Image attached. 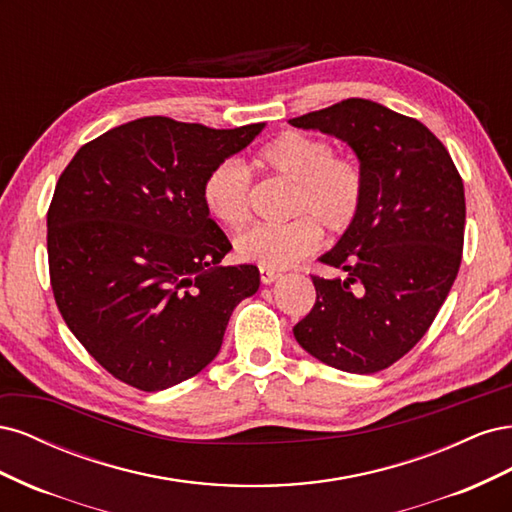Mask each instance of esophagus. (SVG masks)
<instances>
[{
  "label": "esophagus",
  "mask_w": 512,
  "mask_h": 512,
  "mask_svg": "<svg viewBox=\"0 0 512 512\" xmlns=\"http://www.w3.org/2000/svg\"><path fill=\"white\" fill-rule=\"evenodd\" d=\"M282 273L280 271H271V269H260V282L262 284H273L275 280H280Z\"/></svg>",
  "instance_id": "1"
}]
</instances>
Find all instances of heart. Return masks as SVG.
<instances>
[{"label": "heart", "instance_id": "1", "mask_svg": "<svg viewBox=\"0 0 512 512\" xmlns=\"http://www.w3.org/2000/svg\"><path fill=\"white\" fill-rule=\"evenodd\" d=\"M254 162L271 175L294 183L290 198L292 222L256 224L235 241L243 262L260 269H288L320 245V230L342 237L359 222L367 177L361 162L335 153L322 136L284 132L262 145ZM200 196L207 211L228 228H241L252 215V177L237 160H222L203 179Z\"/></svg>", "mask_w": 512, "mask_h": 512}]
</instances>
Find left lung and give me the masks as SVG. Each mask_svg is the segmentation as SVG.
I'll return each mask as SVG.
<instances>
[{
    "label": "left lung",
    "instance_id": "left-lung-1",
    "mask_svg": "<svg viewBox=\"0 0 512 512\" xmlns=\"http://www.w3.org/2000/svg\"><path fill=\"white\" fill-rule=\"evenodd\" d=\"M290 123L342 138L367 177L359 222L320 258L346 277L312 275L316 303L292 333L322 363L376 374L421 342L459 273L461 175L421 121L371 100L348 98Z\"/></svg>",
    "mask_w": 512,
    "mask_h": 512
}]
</instances>
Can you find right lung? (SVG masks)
Returning a JSON list of instances; mask_svg holds the SVG:
<instances>
[{"label":"right lung","instance_id":"obj_1","mask_svg":"<svg viewBox=\"0 0 512 512\" xmlns=\"http://www.w3.org/2000/svg\"><path fill=\"white\" fill-rule=\"evenodd\" d=\"M262 128L143 117L85 143L59 175L46 213L53 297L119 382L153 393L196 376L258 290L254 265L218 267L232 245L200 188Z\"/></svg>","mask_w":512,"mask_h":512}]
</instances>
